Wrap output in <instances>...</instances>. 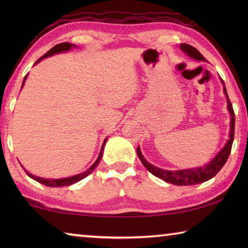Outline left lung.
Here are the masks:
<instances>
[{
  "label": "left lung",
  "instance_id": "left-lung-1",
  "mask_svg": "<svg viewBox=\"0 0 248 248\" xmlns=\"http://www.w3.org/2000/svg\"><path fill=\"white\" fill-rule=\"evenodd\" d=\"M180 49L192 59H196V60L198 61H205V58L202 56V54L190 45L182 44L180 45ZM221 81L223 83V91L226 96V99H228V109L231 116V128H230L229 140L226 142V144L223 146V149H222L220 152L213 157L211 162L208 163L207 165H204L202 167H195V169L180 170H166L158 169V167L150 164V163L144 158L143 155H142L140 148H138L137 149L138 156H139L142 164L144 165L145 169L148 170L150 173H152L154 176L163 179L166 183L177 185V186H188V185H197V184L207 182V180L215 177V176L219 173L222 167L224 166V164L229 158V155L231 153V149H232V144L234 140L235 114H234L232 104H231L229 99L228 92H226L223 79H221Z\"/></svg>",
  "mask_w": 248,
  "mask_h": 248
}]
</instances>
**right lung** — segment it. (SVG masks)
I'll use <instances>...</instances> for the list:
<instances>
[{"label": "right lung", "mask_w": 248, "mask_h": 248, "mask_svg": "<svg viewBox=\"0 0 248 248\" xmlns=\"http://www.w3.org/2000/svg\"><path fill=\"white\" fill-rule=\"evenodd\" d=\"M72 47H75V46L72 45V44H70V43H62V44L56 45L53 48L50 49L47 53H45L43 57H41L40 59H38V60L36 61V63H38V62L43 60L44 58H48V57H50V56H53V54H56V53H61V52H64V51H68V50H70ZM36 63H35V64H36ZM26 78H27V75L24 78L22 87L24 86V83H25V79H26ZM106 141H107V138H106V139H105V141H104L103 146H102V150H100V153H99L98 157H97V159H96V161H95L94 164L92 165L87 170L83 171V173H81V174L74 175V176H72V177L58 178V179L43 178V177H38V176H35V175H32V174H31V173H28V171H27L26 170H25V169H24V170L26 171V174L29 176V177L32 178V179H35L36 182H38V183H40V184L46 185V186H49V187H64V186H70V185H73V184H75V183L79 182V180H82L83 178H85L86 176H89V175L92 173V171H93V170L96 169V167H97L98 163L100 162V159H102L103 152H104V146H105V143H106Z\"/></svg>", "instance_id": "obj_1"}]
</instances>
